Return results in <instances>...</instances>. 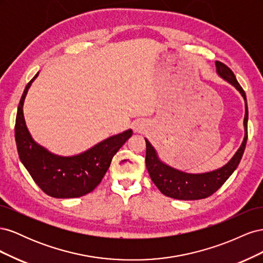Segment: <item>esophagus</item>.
<instances>
[{
  "label": "esophagus",
  "instance_id": "obj_1",
  "mask_svg": "<svg viewBox=\"0 0 263 263\" xmlns=\"http://www.w3.org/2000/svg\"><path fill=\"white\" fill-rule=\"evenodd\" d=\"M146 128V124L142 121H138L136 123H134V130L136 133H142Z\"/></svg>",
  "mask_w": 263,
  "mask_h": 263
}]
</instances>
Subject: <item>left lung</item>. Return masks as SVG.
I'll use <instances>...</instances> for the list:
<instances>
[{"mask_svg":"<svg viewBox=\"0 0 263 263\" xmlns=\"http://www.w3.org/2000/svg\"><path fill=\"white\" fill-rule=\"evenodd\" d=\"M216 72L221 79L232 84L245 100L246 113L243 118V140L233 158L221 168L204 173H187L174 169L169 164L162 162L154 146L150 144L147 138H145L147 147L146 166L149 176L156 186L160 190V192L169 197L182 201H192L211 196L232 176L242 158L247 138H248V129H247L248 128V106H247L246 93L240 84L238 83L233 71L224 63L216 61Z\"/></svg>","mask_w":263,"mask_h":263,"instance_id":"1","label":"left lung"}]
</instances>
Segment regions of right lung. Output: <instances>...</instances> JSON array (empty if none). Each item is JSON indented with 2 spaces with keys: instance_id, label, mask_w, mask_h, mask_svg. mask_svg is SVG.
<instances>
[{
  "instance_id": "obj_1",
  "label": "right lung",
  "mask_w": 263,
  "mask_h": 263,
  "mask_svg": "<svg viewBox=\"0 0 263 263\" xmlns=\"http://www.w3.org/2000/svg\"><path fill=\"white\" fill-rule=\"evenodd\" d=\"M38 74L39 72L26 85L17 108L15 140L20 159L47 195L55 198L83 196L100 184L112 158L132 136L133 130L110 136L79 155L63 157L50 153L31 137L23 112L24 101Z\"/></svg>"
}]
</instances>
